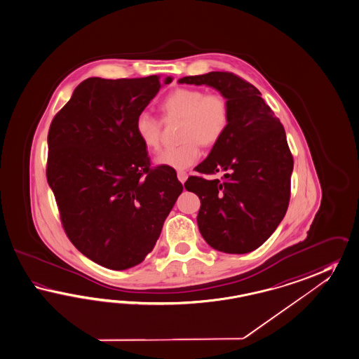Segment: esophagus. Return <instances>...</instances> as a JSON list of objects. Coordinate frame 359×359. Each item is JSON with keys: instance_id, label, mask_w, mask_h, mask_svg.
Masks as SVG:
<instances>
[{"instance_id": "obj_1", "label": "esophagus", "mask_w": 359, "mask_h": 359, "mask_svg": "<svg viewBox=\"0 0 359 359\" xmlns=\"http://www.w3.org/2000/svg\"><path fill=\"white\" fill-rule=\"evenodd\" d=\"M177 177H178V180H180V182H181V184H184V182H186V180H187V173L184 172V170H180V172L177 173Z\"/></svg>"}]
</instances>
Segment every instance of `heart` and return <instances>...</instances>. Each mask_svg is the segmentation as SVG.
I'll return each mask as SVG.
<instances>
[{"instance_id": "heart-1", "label": "heart", "mask_w": 359, "mask_h": 359, "mask_svg": "<svg viewBox=\"0 0 359 359\" xmlns=\"http://www.w3.org/2000/svg\"><path fill=\"white\" fill-rule=\"evenodd\" d=\"M165 117L182 118L180 139L175 147H168L157 155L158 165L184 170L199 161L203 146H213L220 140L229 123L228 100L221 93H205L195 87H180L168 93L161 102ZM135 134L144 147L157 151L161 144V121L149 111L135 118Z\"/></svg>"}]
</instances>
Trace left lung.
Returning a JSON list of instances; mask_svg holds the SVG:
<instances>
[{
	"label": "left lung",
	"instance_id": "1",
	"mask_svg": "<svg viewBox=\"0 0 359 359\" xmlns=\"http://www.w3.org/2000/svg\"><path fill=\"white\" fill-rule=\"evenodd\" d=\"M178 83L210 86L229 104V123L208 157L195 168L187 191L201 199L198 226L212 248L246 254L262 246L285 216L293 156L285 130L252 84L226 72L184 76Z\"/></svg>",
	"mask_w": 359,
	"mask_h": 359
}]
</instances>
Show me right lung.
<instances>
[{"label":"right lung","instance_id":"1","mask_svg":"<svg viewBox=\"0 0 359 359\" xmlns=\"http://www.w3.org/2000/svg\"><path fill=\"white\" fill-rule=\"evenodd\" d=\"M172 81L88 78L50 123L46 180L65 231L105 268L142 263L184 190L173 168L151 166L135 134L137 116Z\"/></svg>","mask_w":359,"mask_h":359}]
</instances>
